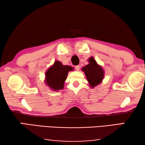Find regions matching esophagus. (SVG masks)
Masks as SVG:
<instances>
[{"label":"esophagus","mask_w":145,"mask_h":145,"mask_svg":"<svg viewBox=\"0 0 145 145\" xmlns=\"http://www.w3.org/2000/svg\"><path fill=\"white\" fill-rule=\"evenodd\" d=\"M75 70H77V71H78V70H80V66H79V65H77V66H75Z\"/></svg>","instance_id":"1"}]
</instances>
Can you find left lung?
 <instances>
[{"mask_svg":"<svg viewBox=\"0 0 145 145\" xmlns=\"http://www.w3.org/2000/svg\"><path fill=\"white\" fill-rule=\"evenodd\" d=\"M88 63L87 65L82 68V71L85 73L89 86L93 88L102 82L105 75L104 70L93 57L88 59Z\"/></svg>","mask_w":145,"mask_h":145,"instance_id":"obj_1","label":"left lung"}]
</instances>
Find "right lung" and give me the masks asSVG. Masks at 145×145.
I'll list each match as a JSON object with an SVG mask.
<instances>
[{
	"label": "right lung",
	"mask_w": 145,
	"mask_h": 145,
	"mask_svg": "<svg viewBox=\"0 0 145 145\" xmlns=\"http://www.w3.org/2000/svg\"><path fill=\"white\" fill-rule=\"evenodd\" d=\"M73 68L68 65H63L59 61L48 68L45 72V83L51 90L59 91L63 89L68 72L73 71Z\"/></svg>",
	"instance_id": "obj_1"
}]
</instances>
